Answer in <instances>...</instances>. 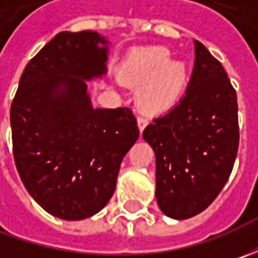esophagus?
Returning <instances> with one entry per match:
<instances>
[{
	"instance_id": "34e87169",
	"label": "esophagus",
	"mask_w": 258,
	"mask_h": 258,
	"mask_svg": "<svg viewBox=\"0 0 258 258\" xmlns=\"http://www.w3.org/2000/svg\"><path fill=\"white\" fill-rule=\"evenodd\" d=\"M146 124H148V119L144 117V116H138V127H139L141 134L144 132V129L146 127Z\"/></svg>"
}]
</instances>
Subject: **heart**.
Returning a JSON list of instances; mask_svg holds the SVG:
<instances>
[{
	"instance_id": "b5f03b06",
	"label": "heart",
	"mask_w": 258,
	"mask_h": 258,
	"mask_svg": "<svg viewBox=\"0 0 258 258\" xmlns=\"http://www.w3.org/2000/svg\"><path fill=\"white\" fill-rule=\"evenodd\" d=\"M165 47L136 50L120 69V82L139 86L136 103L145 113H164L173 107L186 89L188 69L181 60H169Z\"/></svg>"
}]
</instances>
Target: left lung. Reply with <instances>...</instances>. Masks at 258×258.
I'll return each instance as SVG.
<instances>
[{"mask_svg":"<svg viewBox=\"0 0 258 258\" xmlns=\"http://www.w3.org/2000/svg\"><path fill=\"white\" fill-rule=\"evenodd\" d=\"M179 103L144 131L156 158L161 211L186 220L213 203L233 171L238 151L237 93L223 64L200 41Z\"/></svg>","mask_w":258,"mask_h":258,"instance_id":"8db88e82","label":"left lung"}]
</instances>
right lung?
I'll list each match as a JSON object with an SVG mask.
<instances>
[{"mask_svg":"<svg viewBox=\"0 0 258 258\" xmlns=\"http://www.w3.org/2000/svg\"><path fill=\"white\" fill-rule=\"evenodd\" d=\"M107 40L63 31L25 66L10 120L17 171L30 195L61 220H83L112 198L139 138L129 107L93 109L87 83L106 73Z\"/></svg>","mask_w":258,"mask_h":258,"instance_id":"1","label":"right lung"}]
</instances>
